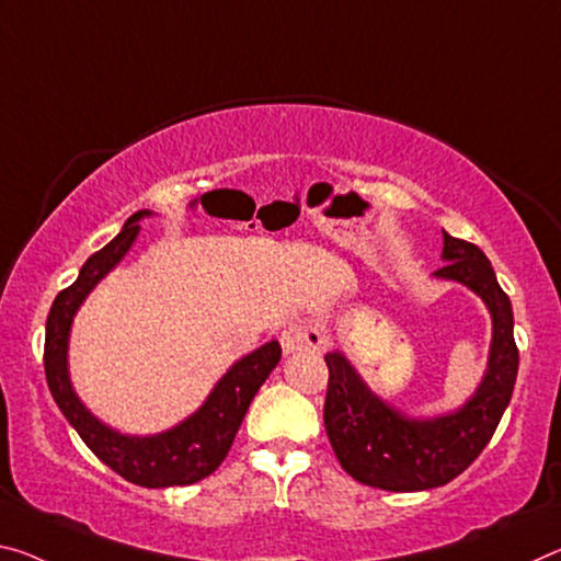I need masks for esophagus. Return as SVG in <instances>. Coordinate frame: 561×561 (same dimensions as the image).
I'll return each mask as SVG.
<instances>
[{
    "instance_id": "obj_1",
    "label": "esophagus",
    "mask_w": 561,
    "mask_h": 561,
    "mask_svg": "<svg viewBox=\"0 0 561 561\" xmlns=\"http://www.w3.org/2000/svg\"><path fill=\"white\" fill-rule=\"evenodd\" d=\"M282 350L287 354L295 352H307V350H322L324 344V332L312 322H297L284 329L282 336Z\"/></svg>"
}]
</instances>
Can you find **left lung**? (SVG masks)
Listing matches in <instances>:
<instances>
[{
  "mask_svg": "<svg viewBox=\"0 0 561 561\" xmlns=\"http://www.w3.org/2000/svg\"><path fill=\"white\" fill-rule=\"evenodd\" d=\"M444 234L434 277L465 284L492 314V346L482 385L457 412L414 420L389 407L364 385L342 352H329L324 426L342 469L357 482L387 492H422L451 482L492 439L510 404L519 369L512 301L496 282L482 249Z\"/></svg>",
  "mask_w": 561,
  "mask_h": 561,
  "instance_id": "8db88e82",
  "label": "left lung"
}]
</instances>
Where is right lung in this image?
<instances>
[{
  "mask_svg": "<svg viewBox=\"0 0 561 561\" xmlns=\"http://www.w3.org/2000/svg\"><path fill=\"white\" fill-rule=\"evenodd\" d=\"M149 215H152L149 209L135 211L110 244L89 256L72 287L61 289L57 295L47 317V336H44V375H47L49 392L61 414L106 467L131 484L159 489L199 482L225 461L254 394L260 392L264 379L282 359V346L277 340H272L232 364V369L211 389L207 402L162 434L129 437V434H119L96 420L79 402L72 381H69V329H72L79 305L104 274L124 260L139 234V219Z\"/></svg>",
  "mask_w": 561,
  "mask_h": 561,
  "instance_id": "obj_1",
  "label": "right lung"
}]
</instances>
